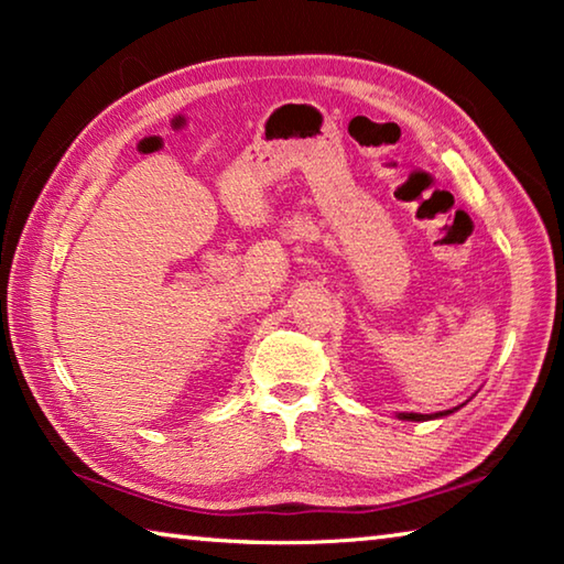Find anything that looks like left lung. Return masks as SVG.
Listing matches in <instances>:
<instances>
[{
	"label": "left lung",
	"instance_id": "8db88e82",
	"mask_svg": "<svg viewBox=\"0 0 564 564\" xmlns=\"http://www.w3.org/2000/svg\"><path fill=\"white\" fill-rule=\"evenodd\" d=\"M447 413H453V410H445V413H435V415H420V413H400L398 417H403V420H431V417H441V415H447Z\"/></svg>",
	"mask_w": 564,
	"mask_h": 564
}]
</instances>
